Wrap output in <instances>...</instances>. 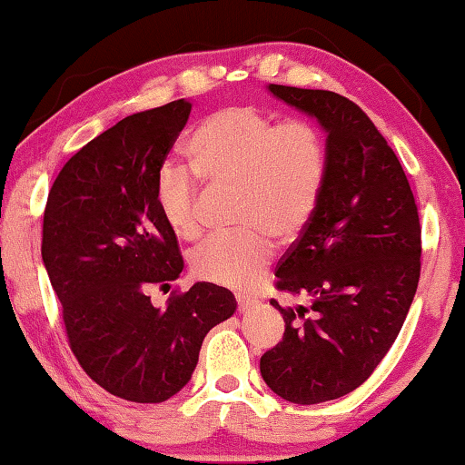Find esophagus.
<instances>
[{
  "label": "esophagus",
  "instance_id": "1",
  "mask_svg": "<svg viewBox=\"0 0 465 465\" xmlns=\"http://www.w3.org/2000/svg\"><path fill=\"white\" fill-rule=\"evenodd\" d=\"M257 302L253 297H245V295H237V307L239 312H247L249 307H253Z\"/></svg>",
  "mask_w": 465,
  "mask_h": 465
}]
</instances>
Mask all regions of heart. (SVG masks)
<instances>
[{"label":"heart","mask_w":465,"mask_h":465,"mask_svg":"<svg viewBox=\"0 0 465 465\" xmlns=\"http://www.w3.org/2000/svg\"><path fill=\"white\" fill-rule=\"evenodd\" d=\"M187 147L193 168L210 187L237 191V226L242 228L203 242L191 255V270L220 287H252L272 257L270 237L295 241L318 210L328 174L324 134L307 120L276 124L252 105H228L193 131ZM197 199L191 170L162 163L155 202L178 239L199 234Z\"/></svg>","instance_id":"heart-1"}]
</instances>
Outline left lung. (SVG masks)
Instances as JSON below:
<instances>
[{"label": "left lung", "instance_id": "obj_1", "mask_svg": "<svg viewBox=\"0 0 465 465\" xmlns=\"http://www.w3.org/2000/svg\"><path fill=\"white\" fill-rule=\"evenodd\" d=\"M326 133L328 174L312 223L276 268L282 341L260 372L278 397L313 405L355 391L387 355L416 295L422 255L416 199L401 163L360 105L332 91L268 84Z\"/></svg>", "mask_w": 465, "mask_h": 465}]
</instances>
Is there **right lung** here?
I'll list each match as a JSON object with an SVG mask.
<instances>
[{"mask_svg": "<svg viewBox=\"0 0 465 465\" xmlns=\"http://www.w3.org/2000/svg\"><path fill=\"white\" fill-rule=\"evenodd\" d=\"M191 102L120 120L60 170L43 213L41 257L81 368L112 395L162 403L191 381L234 295L195 282L166 307L147 291L183 272L176 234L155 202V174L187 124Z\"/></svg>", "mask_w": 465, "mask_h": 465, "instance_id": "1", "label": "right lung"}]
</instances>
